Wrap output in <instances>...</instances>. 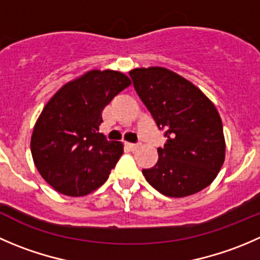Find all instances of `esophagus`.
Segmentation results:
<instances>
[{"label":"esophagus","mask_w":260,"mask_h":260,"mask_svg":"<svg viewBox=\"0 0 260 260\" xmlns=\"http://www.w3.org/2000/svg\"><path fill=\"white\" fill-rule=\"evenodd\" d=\"M125 146H127L128 148H129V150H132V151H135V150H137L138 148V143H129V142H125Z\"/></svg>","instance_id":"esophagus-1"}]
</instances>
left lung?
Listing matches in <instances>:
<instances>
[{
    "label": "left lung",
    "instance_id": "1",
    "mask_svg": "<svg viewBox=\"0 0 260 260\" xmlns=\"http://www.w3.org/2000/svg\"><path fill=\"white\" fill-rule=\"evenodd\" d=\"M133 86L168 137L158 160L143 169L148 184L166 197L181 198L210 185L225 161L222 120L213 103L180 75L164 67L129 71Z\"/></svg>",
    "mask_w": 260,
    "mask_h": 260
}]
</instances>
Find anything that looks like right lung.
<instances>
[{
  "label": "right lung",
  "mask_w": 260,
  "mask_h": 260,
  "mask_svg": "<svg viewBox=\"0 0 260 260\" xmlns=\"http://www.w3.org/2000/svg\"><path fill=\"white\" fill-rule=\"evenodd\" d=\"M129 85L122 72L91 70L63 85L43 108L30 148L39 174L58 193L82 197L109 178L123 145L99 133L102 112Z\"/></svg>",
  "instance_id": "1"
}]
</instances>
